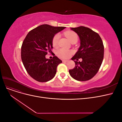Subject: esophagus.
<instances>
[{"label":"esophagus","instance_id":"1","mask_svg":"<svg viewBox=\"0 0 122 122\" xmlns=\"http://www.w3.org/2000/svg\"><path fill=\"white\" fill-rule=\"evenodd\" d=\"M62 62H64V63H65V62H68V60H62Z\"/></svg>","mask_w":122,"mask_h":122}]
</instances>
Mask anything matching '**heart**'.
<instances>
[{
	"label": "heart",
	"mask_w": 122,
	"mask_h": 122,
	"mask_svg": "<svg viewBox=\"0 0 122 122\" xmlns=\"http://www.w3.org/2000/svg\"><path fill=\"white\" fill-rule=\"evenodd\" d=\"M65 36L67 37L70 42H72L74 40H78V35L75 32L73 31H67L65 33ZM60 36L59 34H56L52 39V45L54 47H56L58 45V41L60 39ZM72 54V51L69 50H67L64 48H61L58 49L56 54L57 56L61 58H68L70 57Z\"/></svg>",
	"instance_id": "obj_1"
}]
</instances>
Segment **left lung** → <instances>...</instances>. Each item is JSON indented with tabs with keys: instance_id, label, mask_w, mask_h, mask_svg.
Instances as JSON below:
<instances>
[{
	"instance_id": "1",
	"label": "left lung",
	"mask_w": 122,
	"mask_h": 122,
	"mask_svg": "<svg viewBox=\"0 0 122 122\" xmlns=\"http://www.w3.org/2000/svg\"><path fill=\"white\" fill-rule=\"evenodd\" d=\"M78 35L80 40V46L71 59L75 66L69 70V74L74 79L84 81L92 79L96 74L101 67L104 57V45L102 40L98 33L84 26L71 28Z\"/></svg>"
}]
</instances>
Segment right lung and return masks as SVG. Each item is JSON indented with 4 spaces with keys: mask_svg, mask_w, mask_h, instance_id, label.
I'll return each mask as SVG.
<instances>
[{
    "mask_svg": "<svg viewBox=\"0 0 122 122\" xmlns=\"http://www.w3.org/2000/svg\"><path fill=\"white\" fill-rule=\"evenodd\" d=\"M65 27L43 24L29 31L21 46V59L28 74L39 82L53 78L57 66L62 61L57 56L47 59L45 55L52 52V39Z\"/></svg>",
    "mask_w": 122,
    "mask_h": 122,
    "instance_id": "obj_1",
    "label": "right lung"
}]
</instances>
